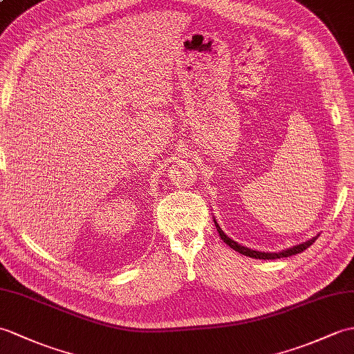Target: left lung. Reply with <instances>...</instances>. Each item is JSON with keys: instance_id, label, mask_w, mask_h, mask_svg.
Listing matches in <instances>:
<instances>
[{"instance_id": "1", "label": "left lung", "mask_w": 354, "mask_h": 354, "mask_svg": "<svg viewBox=\"0 0 354 354\" xmlns=\"http://www.w3.org/2000/svg\"><path fill=\"white\" fill-rule=\"evenodd\" d=\"M214 225H216L217 231H218V234H220V236H221V240H223V241L229 245V248L234 249V250L238 252V253L244 254V257H250V258H254V259L288 258V257H291V254H297V253H301L303 250H306V249L309 248V245H312V243H315V240L318 238V235H317V236H312L310 240H308V241H305V243H300V244H297V245H292V248H288V249L281 250V252H259V250H253V249L245 248V245L238 244L236 241L232 240V238H229V236L223 232V229H221L220 225L217 223L216 217H214Z\"/></svg>"}]
</instances>
